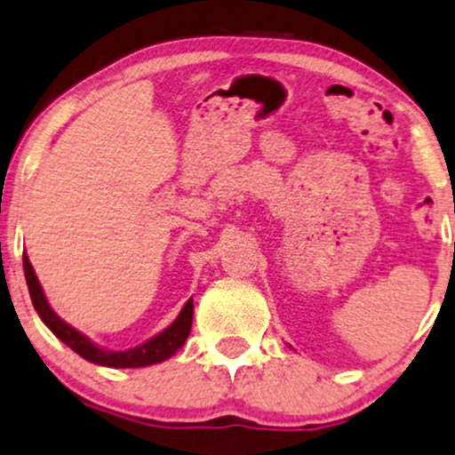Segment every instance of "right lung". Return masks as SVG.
<instances>
[{
  "mask_svg": "<svg viewBox=\"0 0 455 455\" xmlns=\"http://www.w3.org/2000/svg\"><path fill=\"white\" fill-rule=\"evenodd\" d=\"M22 267H25V278L27 287H29V295L33 301V307H36L39 318H42L44 324L52 331V333L59 338L63 344L71 347L73 352H77L82 358L91 361L94 364H103V367H116V369H131V367H148V364H156L171 358L175 352L185 344L189 331H192V318H194V299H188V304L183 306V310L179 312V316L172 321V324L162 331V333L156 335L145 341V344L131 347V350L124 352H114L105 350L86 338V335L80 333L77 329H73L71 324H67L63 318H59L52 307H50L46 295H44L42 284L33 272V266L29 257L22 255Z\"/></svg>",
  "mask_w": 455,
  "mask_h": 455,
  "instance_id": "add662e5",
  "label": "right lung"
}]
</instances>
